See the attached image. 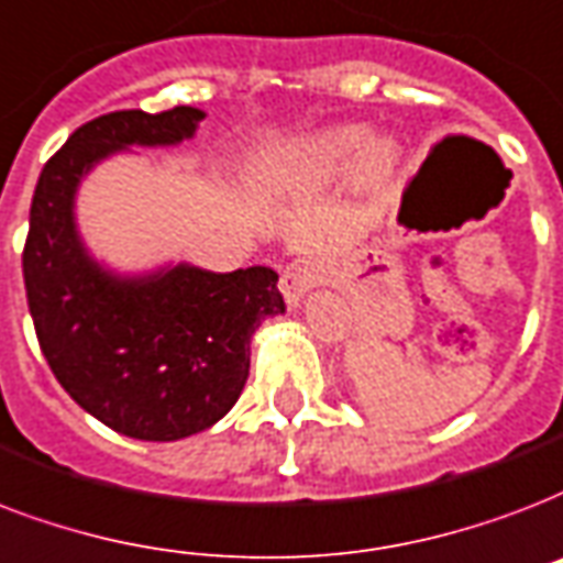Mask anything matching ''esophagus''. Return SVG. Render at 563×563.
<instances>
[{
  "label": "esophagus",
  "mask_w": 563,
  "mask_h": 563,
  "mask_svg": "<svg viewBox=\"0 0 563 563\" xmlns=\"http://www.w3.org/2000/svg\"><path fill=\"white\" fill-rule=\"evenodd\" d=\"M310 286H316V268H312L310 263L298 260V263H291L289 268L283 272L280 289L289 303H298V300L303 298V291L310 289Z\"/></svg>",
  "instance_id": "34e87169"
}]
</instances>
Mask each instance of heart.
<instances>
[{"label": "heart", "instance_id": "b5f03b06", "mask_svg": "<svg viewBox=\"0 0 563 563\" xmlns=\"http://www.w3.org/2000/svg\"><path fill=\"white\" fill-rule=\"evenodd\" d=\"M360 141H363L360 129H330V132H321L316 139L303 141L295 153H289L286 165H280V177H328V174H333L336 167L345 165L357 153ZM389 165H393V153L384 144L368 147L366 156H363V167H366L368 177H384Z\"/></svg>", "mask_w": 563, "mask_h": 563}]
</instances>
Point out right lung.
<instances>
[{"mask_svg": "<svg viewBox=\"0 0 563 563\" xmlns=\"http://www.w3.org/2000/svg\"><path fill=\"white\" fill-rule=\"evenodd\" d=\"M203 111H111L81 123L41 170L23 280L41 351L58 384L118 434L153 443L206 431L239 401L260 321L286 310L265 265L212 274L191 265L120 280L73 227L79 179L129 144H179Z\"/></svg>", "mask_w": 563, "mask_h": 563, "instance_id": "1", "label": "right lung"}]
</instances>
